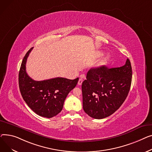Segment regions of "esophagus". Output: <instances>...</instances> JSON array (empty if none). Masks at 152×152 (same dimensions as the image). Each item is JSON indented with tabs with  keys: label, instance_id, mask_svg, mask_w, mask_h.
<instances>
[{
	"label": "esophagus",
	"instance_id": "esophagus-1",
	"mask_svg": "<svg viewBox=\"0 0 152 152\" xmlns=\"http://www.w3.org/2000/svg\"><path fill=\"white\" fill-rule=\"evenodd\" d=\"M83 78H80L78 80V85H81L82 84V83H83Z\"/></svg>",
	"mask_w": 152,
	"mask_h": 152
}]
</instances>
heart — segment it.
<instances>
[{
    "mask_svg": "<svg viewBox=\"0 0 152 152\" xmlns=\"http://www.w3.org/2000/svg\"><path fill=\"white\" fill-rule=\"evenodd\" d=\"M109 57L107 56H106V57H105L100 62H99V66H102V65H104V64H106V62H107V61H108V59H109Z\"/></svg>",
    "mask_w": 152,
    "mask_h": 152,
    "instance_id": "heart-1",
    "label": "heart"
}]
</instances>
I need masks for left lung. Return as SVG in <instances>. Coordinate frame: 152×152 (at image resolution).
Instances as JSON below:
<instances>
[{"label":"left lung","instance_id":"left-lung-1","mask_svg":"<svg viewBox=\"0 0 152 152\" xmlns=\"http://www.w3.org/2000/svg\"><path fill=\"white\" fill-rule=\"evenodd\" d=\"M132 80L129 59L120 67L91 68L82 85L83 108L95 119H102L117 111L125 101Z\"/></svg>","mask_w":152,"mask_h":152}]
</instances>
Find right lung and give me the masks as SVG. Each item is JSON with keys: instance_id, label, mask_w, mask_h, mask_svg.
<instances>
[{"instance_id": "obj_1", "label": "right lung", "mask_w": 152, "mask_h": 152, "mask_svg": "<svg viewBox=\"0 0 152 152\" xmlns=\"http://www.w3.org/2000/svg\"><path fill=\"white\" fill-rule=\"evenodd\" d=\"M31 48L24 56L19 72V87L24 101L37 115L52 118L62 109L66 98L77 85L78 78L57 77L35 81L26 73V64Z\"/></svg>"}]
</instances>
